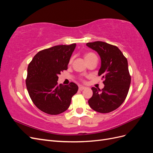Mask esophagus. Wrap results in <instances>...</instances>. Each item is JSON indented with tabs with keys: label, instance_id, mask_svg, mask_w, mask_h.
Segmentation results:
<instances>
[{
	"label": "esophagus",
	"instance_id": "esophagus-1",
	"mask_svg": "<svg viewBox=\"0 0 153 153\" xmlns=\"http://www.w3.org/2000/svg\"><path fill=\"white\" fill-rule=\"evenodd\" d=\"M86 87H84V86H80V87H79V91H83V90H84L85 89Z\"/></svg>",
	"mask_w": 153,
	"mask_h": 153
}]
</instances>
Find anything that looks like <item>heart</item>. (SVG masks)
<instances>
[{"label":"heart","instance_id":"heart-1","mask_svg":"<svg viewBox=\"0 0 153 153\" xmlns=\"http://www.w3.org/2000/svg\"><path fill=\"white\" fill-rule=\"evenodd\" d=\"M96 57V55L94 53H92V52L86 53L84 54V58H85L86 61H89V60H90L91 59H92V57ZM71 61H72V59H71L70 61H69V62H71Z\"/></svg>","mask_w":153,"mask_h":153}]
</instances>
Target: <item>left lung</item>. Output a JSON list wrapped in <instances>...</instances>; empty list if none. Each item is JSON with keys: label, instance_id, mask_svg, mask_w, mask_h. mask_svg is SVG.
<instances>
[{"label": "left lung", "instance_id": "8db88e82", "mask_svg": "<svg viewBox=\"0 0 153 153\" xmlns=\"http://www.w3.org/2000/svg\"><path fill=\"white\" fill-rule=\"evenodd\" d=\"M96 51L101 58L98 75L105 80L103 89L92 87V96L88 101L92 109L100 113H109L119 108L126 99L131 84L127 59L116 46L103 41L86 44Z\"/></svg>", "mask_w": 153, "mask_h": 153}]
</instances>
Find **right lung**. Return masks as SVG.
<instances>
[{"mask_svg":"<svg viewBox=\"0 0 153 153\" xmlns=\"http://www.w3.org/2000/svg\"><path fill=\"white\" fill-rule=\"evenodd\" d=\"M76 44L57 45L37 53L27 68L26 86L32 102L42 112L57 115L66 111L71 98L78 89L77 85H58V75L67 70Z\"/></svg>","mask_w":153,"mask_h":153,"instance_id":"right-lung-1","label":"right lung"}]
</instances>
